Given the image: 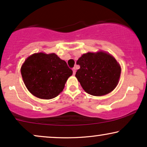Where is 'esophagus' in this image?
Segmentation results:
<instances>
[{"label": "esophagus", "mask_w": 147, "mask_h": 147, "mask_svg": "<svg viewBox=\"0 0 147 147\" xmlns=\"http://www.w3.org/2000/svg\"><path fill=\"white\" fill-rule=\"evenodd\" d=\"M72 70H73V74H74V75H75V74H76V68H75V67L72 68Z\"/></svg>", "instance_id": "esophagus-1"}]
</instances>
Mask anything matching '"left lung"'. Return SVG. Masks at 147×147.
Returning <instances> with one entry per match:
<instances>
[{"mask_svg":"<svg viewBox=\"0 0 147 147\" xmlns=\"http://www.w3.org/2000/svg\"><path fill=\"white\" fill-rule=\"evenodd\" d=\"M76 77L84 91L101 96L111 92L119 82L121 67L113 56L104 51L83 54L77 61Z\"/></svg>","mask_w":147,"mask_h":147,"instance_id":"left-lung-1","label":"left lung"}]
</instances>
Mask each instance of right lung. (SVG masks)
Wrapping results in <instances>:
<instances>
[{"label":"right lung","instance_id":"add662e5","mask_svg":"<svg viewBox=\"0 0 147 147\" xmlns=\"http://www.w3.org/2000/svg\"><path fill=\"white\" fill-rule=\"evenodd\" d=\"M23 82L36 97L49 100L63 91L68 78L73 74L67 63L55 53H34L21 68Z\"/></svg>","mask_w":147,"mask_h":147}]
</instances>
